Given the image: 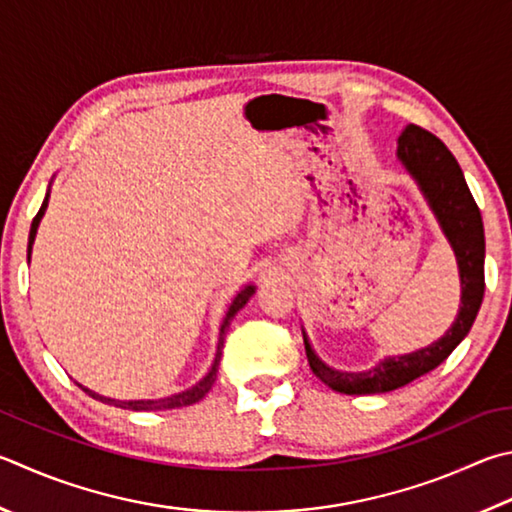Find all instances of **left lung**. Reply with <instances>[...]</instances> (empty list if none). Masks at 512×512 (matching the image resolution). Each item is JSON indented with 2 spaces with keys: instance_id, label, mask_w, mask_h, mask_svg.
<instances>
[{
  "instance_id": "8db88e82",
  "label": "left lung",
  "mask_w": 512,
  "mask_h": 512,
  "mask_svg": "<svg viewBox=\"0 0 512 512\" xmlns=\"http://www.w3.org/2000/svg\"><path fill=\"white\" fill-rule=\"evenodd\" d=\"M398 161L412 176L430 206L434 219L439 221L445 239L450 241L457 257L461 280V304L452 327L432 345L416 349L403 356H387L367 371H340L329 367L313 351L309 336L302 329L306 358L313 374L324 385L340 394H385L392 389L412 383L427 374L457 349L468 336L483 300V259H486V239H483V221L475 199L463 179L457 159L450 154L439 138L416 125H407L398 136Z\"/></svg>"
}]
</instances>
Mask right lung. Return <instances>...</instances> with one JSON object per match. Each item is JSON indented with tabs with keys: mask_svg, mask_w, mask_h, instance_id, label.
I'll list each match as a JSON object with an SVG mask.
<instances>
[{
	"mask_svg": "<svg viewBox=\"0 0 512 512\" xmlns=\"http://www.w3.org/2000/svg\"><path fill=\"white\" fill-rule=\"evenodd\" d=\"M49 197H51V183H49V190H46V197L42 201V208L37 212L33 224H31V232H29V262H31V253H33V241L37 235V228H40V221L44 217L46 208H49ZM257 286L255 284H246L241 291L235 295V300L230 302L228 311H226V318L221 322V329H219V342H217V353H215V360H212V367L206 376H203L197 385H192L190 389H185V392H176L170 396H163V398H147V401H118V398H109V396H100L96 392H91V389L82 387V392L89 394L91 398H96L100 403H107V405H114V407H123V410H134V412H156V410H176V407H185V405H192V403H199L203 396L210 392V387L215 385L217 380V371H219V360H221V349H224V340H226V331L230 327V320L235 318L239 309H244L246 302L250 297L255 295Z\"/></svg>",
	"mask_w": 512,
	"mask_h": 512,
	"instance_id": "add662e5",
	"label": "right lung"
}]
</instances>
